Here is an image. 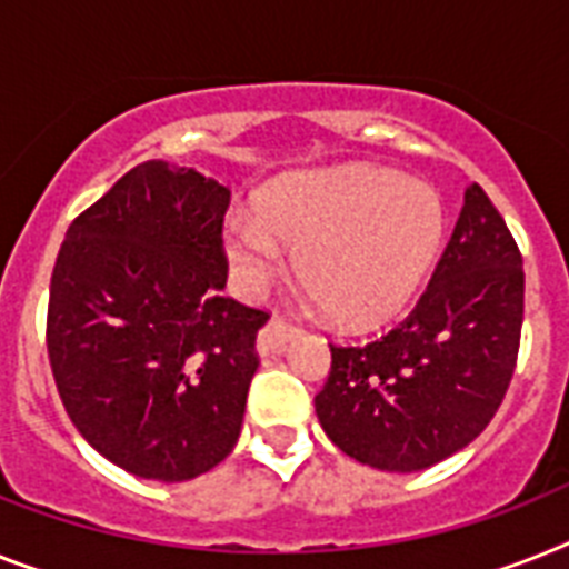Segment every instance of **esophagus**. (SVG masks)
Segmentation results:
<instances>
[{
    "label": "esophagus",
    "mask_w": 569,
    "mask_h": 569,
    "mask_svg": "<svg viewBox=\"0 0 569 569\" xmlns=\"http://www.w3.org/2000/svg\"><path fill=\"white\" fill-rule=\"evenodd\" d=\"M299 335H302V328L288 322L284 317H273L264 328H261V335H258V355H273V351H279L284 342H290Z\"/></svg>",
    "instance_id": "34e87169"
}]
</instances>
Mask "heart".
<instances>
[{
    "mask_svg": "<svg viewBox=\"0 0 569 569\" xmlns=\"http://www.w3.org/2000/svg\"><path fill=\"white\" fill-rule=\"evenodd\" d=\"M448 211L433 186L372 166L290 173L232 211L223 250L243 293H258L296 247V276L337 322L383 326L410 308L445 250Z\"/></svg>",
    "mask_w": 569,
    "mask_h": 569,
    "instance_id": "1",
    "label": "heart"
}]
</instances>
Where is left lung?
Masks as SVG:
<instances>
[{"label": "left lung", "instance_id": "left-lung-1", "mask_svg": "<svg viewBox=\"0 0 569 569\" xmlns=\"http://www.w3.org/2000/svg\"><path fill=\"white\" fill-rule=\"evenodd\" d=\"M523 258L473 182L433 279L403 322L366 342H331L313 398L328 439L380 471H421L471 445L515 375Z\"/></svg>", "mask_w": 569, "mask_h": 569}]
</instances>
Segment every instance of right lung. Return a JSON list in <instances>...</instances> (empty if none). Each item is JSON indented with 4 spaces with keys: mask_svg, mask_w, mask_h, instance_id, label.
I'll list each match as a JSON object with an SVG mask.
<instances>
[{
    "mask_svg": "<svg viewBox=\"0 0 569 569\" xmlns=\"http://www.w3.org/2000/svg\"><path fill=\"white\" fill-rule=\"evenodd\" d=\"M229 189L148 159L66 229L46 349L60 401L101 457L144 480L211 471L241 436L270 313L220 296Z\"/></svg>",
    "mask_w": 569,
    "mask_h": 569,
    "instance_id": "obj_1",
    "label": "right lung"
}]
</instances>
